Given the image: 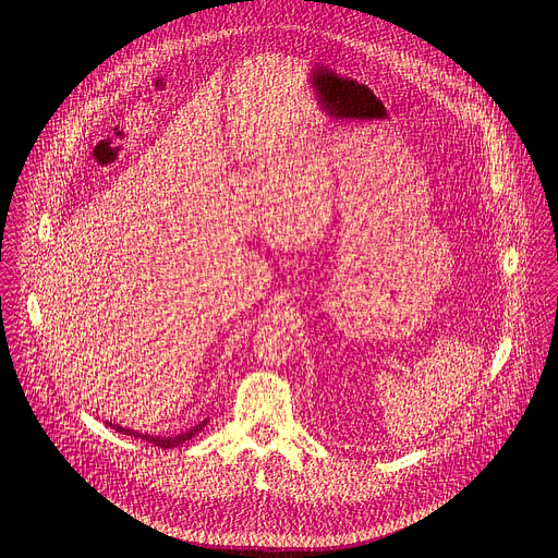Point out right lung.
<instances>
[{
	"mask_svg": "<svg viewBox=\"0 0 558 558\" xmlns=\"http://www.w3.org/2000/svg\"><path fill=\"white\" fill-rule=\"evenodd\" d=\"M110 428H114L117 433H123V435H130V437H134V439H145V441H149V444H154V446H158V448H177V446H183L185 441H190L196 433H201L205 426H207V420L205 422H201V424H196V426H192L190 430H185V433H181V435H177V437H156V435H143V433H138V430H130V428H123V426H119V424H112V422H106Z\"/></svg>",
	"mask_w": 558,
	"mask_h": 558,
	"instance_id": "add662e5",
	"label": "right lung"
}]
</instances>
